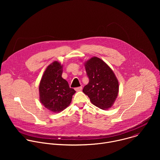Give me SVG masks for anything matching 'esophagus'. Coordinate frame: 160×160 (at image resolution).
<instances>
[{
  "mask_svg": "<svg viewBox=\"0 0 160 160\" xmlns=\"http://www.w3.org/2000/svg\"><path fill=\"white\" fill-rule=\"evenodd\" d=\"M75 90H76V91H81L82 90V86H80V87H77V88H75Z\"/></svg>",
  "mask_w": 160,
  "mask_h": 160,
  "instance_id": "34e87169",
  "label": "esophagus"
}]
</instances>
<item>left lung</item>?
Wrapping results in <instances>:
<instances>
[{
	"label": "left lung",
	"instance_id": "left-lung-1",
	"mask_svg": "<svg viewBox=\"0 0 160 160\" xmlns=\"http://www.w3.org/2000/svg\"><path fill=\"white\" fill-rule=\"evenodd\" d=\"M89 78L83 92L99 108L106 110L112 107L119 92V83L111 68L101 59L92 57L84 63Z\"/></svg>",
	"mask_w": 160,
	"mask_h": 160
}]
</instances>
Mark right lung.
<instances>
[{"mask_svg":"<svg viewBox=\"0 0 160 160\" xmlns=\"http://www.w3.org/2000/svg\"><path fill=\"white\" fill-rule=\"evenodd\" d=\"M62 66L57 61L49 64L45 70L39 85L40 102L53 112H59L66 108L76 92L62 78Z\"/></svg>","mask_w":160,"mask_h":160,"instance_id":"right-lung-1","label":"right lung"}]
</instances>
